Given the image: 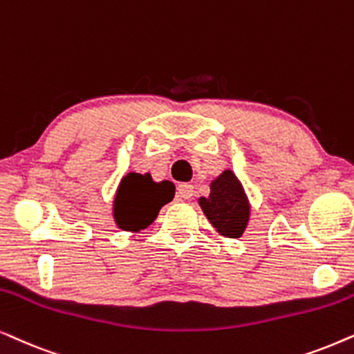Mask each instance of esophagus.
<instances>
[{"label":"esophagus","instance_id":"obj_1","mask_svg":"<svg viewBox=\"0 0 354 354\" xmlns=\"http://www.w3.org/2000/svg\"><path fill=\"white\" fill-rule=\"evenodd\" d=\"M178 194H180L181 199H191L194 196V186L189 185V183H183V185L178 186Z\"/></svg>","mask_w":354,"mask_h":354}]
</instances>
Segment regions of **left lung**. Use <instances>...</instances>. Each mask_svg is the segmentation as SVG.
<instances>
[{
  "label": "left lung",
  "mask_w": 354,
  "mask_h": 354,
  "mask_svg": "<svg viewBox=\"0 0 354 354\" xmlns=\"http://www.w3.org/2000/svg\"><path fill=\"white\" fill-rule=\"evenodd\" d=\"M204 215L221 238L236 239L246 232L251 220V202L233 169H225L210 183V194L199 197Z\"/></svg>",
  "instance_id": "8db88e82"
}]
</instances>
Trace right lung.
<instances>
[{"instance_id": "right-lung-1", "label": "right lung", "mask_w": 354, "mask_h": 354, "mask_svg": "<svg viewBox=\"0 0 354 354\" xmlns=\"http://www.w3.org/2000/svg\"><path fill=\"white\" fill-rule=\"evenodd\" d=\"M173 196L174 189L168 181L155 183L147 173H128L121 178L113 199V218L116 226L129 233L147 228Z\"/></svg>"}]
</instances>
